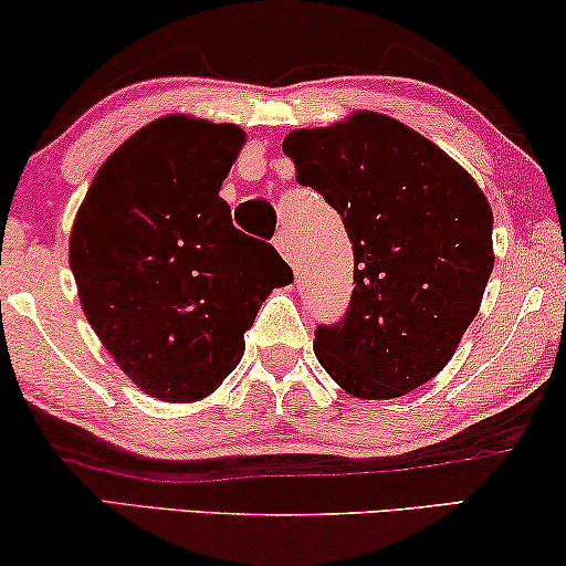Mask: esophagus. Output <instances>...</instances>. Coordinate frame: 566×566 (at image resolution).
<instances>
[{
  "label": "esophagus",
  "mask_w": 566,
  "mask_h": 566,
  "mask_svg": "<svg viewBox=\"0 0 566 566\" xmlns=\"http://www.w3.org/2000/svg\"><path fill=\"white\" fill-rule=\"evenodd\" d=\"M276 249H280L282 256L290 261V264L297 269L300 266V256H297V245H294V238L290 233V228H282L280 233H276Z\"/></svg>",
  "instance_id": "1"
}]
</instances>
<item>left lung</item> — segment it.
Returning a JSON list of instances; mask_svg holds the SVG:
<instances>
[{
  "label": "left lung",
  "mask_w": 566,
  "mask_h": 566,
  "mask_svg": "<svg viewBox=\"0 0 566 566\" xmlns=\"http://www.w3.org/2000/svg\"><path fill=\"white\" fill-rule=\"evenodd\" d=\"M300 185L340 214L354 249L344 317L317 325L315 354L340 387L389 400L457 352L492 274V210L461 166L377 113L282 143Z\"/></svg>",
  "instance_id": "1"
}]
</instances>
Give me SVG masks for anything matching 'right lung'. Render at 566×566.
Masks as SVG:
<instances>
[{
    "label": "right lung",
    "instance_id": "1",
    "mask_svg": "<svg viewBox=\"0 0 566 566\" xmlns=\"http://www.w3.org/2000/svg\"><path fill=\"white\" fill-rule=\"evenodd\" d=\"M243 130L169 115L102 164L69 241L84 315L143 392L189 402L243 356L282 259L220 197ZM286 269V266H284Z\"/></svg>",
    "mask_w": 566,
    "mask_h": 566
}]
</instances>
